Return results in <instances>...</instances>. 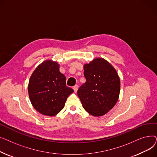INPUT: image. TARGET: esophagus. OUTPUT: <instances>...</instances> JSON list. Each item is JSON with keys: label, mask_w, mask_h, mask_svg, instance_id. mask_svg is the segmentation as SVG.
<instances>
[{"label": "esophagus", "mask_w": 157, "mask_h": 157, "mask_svg": "<svg viewBox=\"0 0 157 157\" xmlns=\"http://www.w3.org/2000/svg\"><path fill=\"white\" fill-rule=\"evenodd\" d=\"M73 89H74V92H77L78 90V85H76L75 86H73Z\"/></svg>", "instance_id": "1"}]
</instances>
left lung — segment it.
Listing matches in <instances>:
<instances>
[{
  "label": "left lung",
  "instance_id": "8db88e82",
  "mask_svg": "<svg viewBox=\"0 0 157 157\" xmlns=\"http://www.w3.org/2000/svg\"><path fill=\"white\" fill-rule=\"evenodd\" d=\"M86 82L78 90L83 108L94 117H101L117 104L120 90V81L113 66L98 58L84 65Z\"/></svg>",
  "mask_w": 157,
  "mask_h": 157
}]
</instances>
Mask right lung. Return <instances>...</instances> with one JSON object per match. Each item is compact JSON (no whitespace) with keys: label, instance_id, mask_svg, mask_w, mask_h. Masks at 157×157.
<instances>
[{"label":"right lung","instance_id":"1","mask_svg":"<svg viewBox=\"0 0 157 157\" xmlns=\"http://www.w3.org/2000/svg\"><path fill=\"white\" fill-rule=\"evenodd\" d=\"M28 91L34 108L42 114L53 117L64 108L74 90L66 86V78L60 72L59 65L46 60L32 73Z\"/></svg>","mask_w":157,"mask_h":157}]
</instances>
